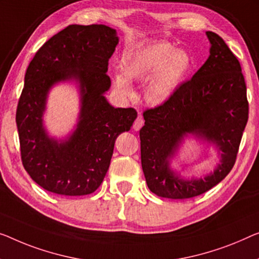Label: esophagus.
Segmentation results:
<instances>
[{
  "label": "esophagus",
  "instance_id": "34e87169",
  "mask_svg": "<svg viewBox=\"0 0 259 259\" xmlns=\"http://www.w3.org/2000/svg\"><path fill=\"white\" fill-rule=\"evenodd\" d=\"M143 124H144V121H143V118L140 116V117H137L136 119H135V122H134V124H133V128H134V130L138 131V130H141Z\"/></svg>",
  "mask_w": 259,
  "mask_h": 259
}]
</instances>
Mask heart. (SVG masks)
Masks as SVG:
<instances>
[{
  "label": "heart",
  "mask_w": 259,
  "mask_h": 259,
  "mask_svg": "<svg viewBox=\"0 0 259 259\" xmlns=\"http://www.w3.org/2000/svg\"><path fill=\"white\" fill-rule=\"evenodd\" d=\"M194 69L191 53L165 41L143 46L122 60V72L113 74L114 87L123 96L134 94L130 81H145L146 102L160 107L175 98Z\"/></svg>",
  "instance_id": "1"
}]
</instances>
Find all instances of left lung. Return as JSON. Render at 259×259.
Listing matches in <instances>:
<instances>
[{
    "instance_id": "1",
    "label": "left lung",
    "mask_w": 259,
    "mask_h": 259,
    "mask_svg": "<svg viewBox=\"0 0 259 259\" xmlns=\"http://www.w3.org/2000/svg\"><path fill=\"white\" fill-rule=\"evenodd\" d=\"M209 57L166 105L146 110L140 130L141 161L149 190L160 198L188 199L223 180L236 160L249 105L241 65L219 34L206 32ZM188 138L210 147L219 158L203 177L182 175L191 164L172 166Z\"/></svg>"
}]
</instances>
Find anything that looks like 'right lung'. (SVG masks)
<instances>
[{"label":"right lung","instance_id":"right-lung-1","mask_svg":"<svg viewBox=\"0 0 259 259\" xmlns=\"http://www.w3.org/2000/svg\"><path fill=\"white\" fill-rule=\"evenodd\" d=\"M116 30L103 24L68 25L38 50L29 64L16 124L23 166L34 183L60 195H86L99 188L109 168L115 141L137 117L105 96L111 86L108 60L118 44ZM73 83L80 109L73 129L51 137L44 123L49 92Z\"/></svg>","mask_w":259,"mask_h":259}]
</instances>
